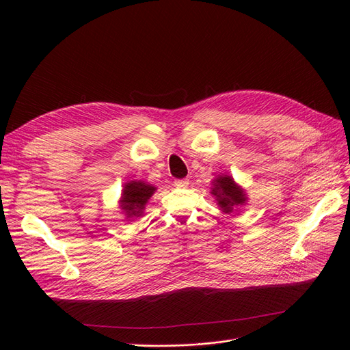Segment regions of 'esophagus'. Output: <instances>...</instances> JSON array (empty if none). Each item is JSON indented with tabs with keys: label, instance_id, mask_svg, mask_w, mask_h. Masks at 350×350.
I'll return each mask as SVG.
<instances>
[{
	"label": "esophagus",
	"instance_id": "1",
	"mask_svg": "<svg viewBox=\"0 0 350 350\" xmlns=\"http://www.w3.org/2000/svg\"><path fill=\"white\" fill-rule=\"evenodd\" d=\"M188 184H189L188 179H175L174 181V185L178 188H185V187H188Z\"/></svg>",
	"mask_w": 350,
	"mask_h": 350
}]
</instances>
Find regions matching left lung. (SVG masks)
<instances>
[{"mask_svg": "<svg viewBox=\"0 0 350 350\" xmlns=\"http://www.w3.org/2000/svg\"><path fill=\"white\" fill-rule=\"evenodd\" d=\"M211 194L217 197L219 206L224 208V211H232L234 206H239L245 203V196H243L242 189L235 185L234 179L230 176H219L216 179L215 188L211 189Z\"/></svg>", "mask_w": 350, "mask_h": 350, "instance_id": "left-lung-1", "label": "left lung"}]
</instances>
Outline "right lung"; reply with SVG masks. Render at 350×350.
I'll list each match as a JSON object with an SVG mask.
<instances>
[{
  "label": "right lung",
  "instance_id": "add662e5",
  "mask_svg": "<svg viewBox=\"0 0 350 350\" xmlns=\"http://www.w3.org/2000/svg\"><path fill=\"white\" fill-rule=\"evenodd\" d=\"M154 187L144 183H129L124 187L121 207L130 217L140 216L144 210L147 200L154 193Z\"/></svg>",
  "mask_w": 350,
  "mask_h": 350
}]
</instances>
